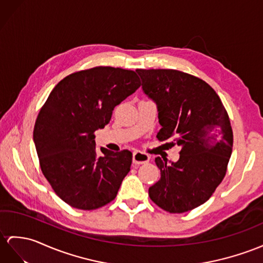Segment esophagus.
I'll use <instances>...</instances> for the list:
<instances>
[{
  "mask_svg": "<svg viewBox=\"0 0 263 263\" xmlns=\"http://www.w3.org/2000/svg\"><path fill=\"white\" fill-rule=\"evenodd\" d=\"M133 161L135 164H146L149 162V156L146 153L136 151L133 154Z\"/></svg>",
  "mask_w": 263,
  "mask_h": 263,
  "instance_id": "esophagus-1",
  "label": "esophagus"
}]
</instances>
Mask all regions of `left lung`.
<instances>
[{"label":"left lung","instance_id":"obj_1","mask_svg":"<svg viewBox=\"0 0 263 263\" xmlns=\"http://www.w3.org/2000/svg\"><path fill=\"white\" fill-rule=\"evenodd\" d=\"M142 88L156 102L162 128L158 140L181 146L180 159L155 158L161 180L151 200L170 213H184L205 203L226 176L233 132L219 96L208 83L173 69H137Z\"/></svg>","mask_w":263,"mask_h":263}]
</instances>
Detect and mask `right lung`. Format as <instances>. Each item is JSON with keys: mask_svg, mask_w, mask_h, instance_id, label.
I'll use <instances>...</instances> for the list:
<instances>
[{"mask_svg": "<svg viewBox=\"0 0 263 263\" xmlns=\"http://www.w3.org/2000/svg\"><path fill=\"white\" fill-rule=\"evenodd\" d=\"M139 87L133 70L95 67L67 76L50 92L35 120L33 139L44 177L70 206L90 211L116 197L133 154L101 147L104 155H99L93 133Z\"/></svg>", "mask_w": 263, "mask_h": 263, "instance_id": "add662e5", "label": "right lung"}]
</instances>
